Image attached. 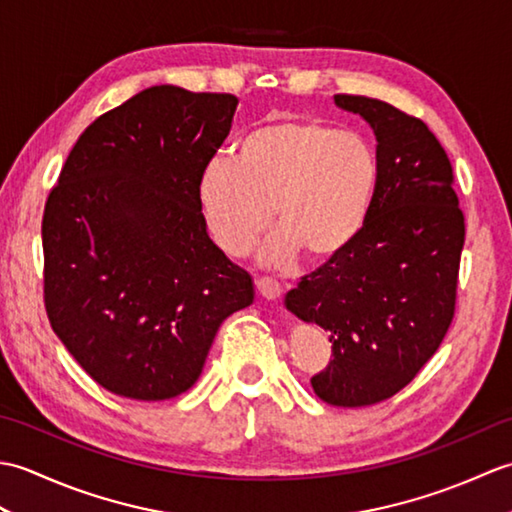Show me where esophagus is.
Returning <instances> with one entry per match:
<instances>
[{
    "label": "esophagus",
    "instance_id": "1",
    "mask_svg": "<svg viewBox=\"0 0 512 512\" xmlns=\"http://www.w3.org/2000/svg\"><path fill=\"white\" fill-rule=\"evenodd\" d=\"M255 284H257L259 295H262L266 301H277L281 297V286L270 277H257Z\"/></svg>",
    "mask_w": 512,
    "mask_h": 512
}]
</instances>
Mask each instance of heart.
<instances>
[{"mask_svg":"<svg viewBox=\"0 0 512 512\" xmlns=\"http://www.w3.org/2000/svg\"><path fill=\"white\" fill-rule=\"evenodd\" d=\"M378 162L356 132L310 116H277L237 140L233 160H213L198 178V202L213 242L228 257L259 253L286 270L301 253L332 262L363 233L376 195Z\"/></svg>","mask_w":512,"mask_h":512,"instance_id":"obj_1","label":"heart"}]
</instances>
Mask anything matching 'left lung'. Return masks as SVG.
Returning <instances> with one entry per match:
<instances>
[{
    "label": "left lung",
    "mask_w": 512,
    "mask_h": 512,
    "mask_svg": "<svg viewBox=\"0 0 512 512\" xmlns=\"http://www.w3.org/2000/svg\"><path fill=\"white\" fill-rule=\"evenodd\" d=\"M334 103L372 127L376 195L356 242L284 303L330 334L334 358L312 376L314 394L334 407H367L409 385L447 334L464 215L451 162L420 118L367 96L336 94Z\"/></svg>",
    "instance_id": "1"
}]
</instances>
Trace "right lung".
I'll return each mask as SVG.
<instances>
[{
	"mask_svg": "<svg viewBox=\"0 0 512 512\" xmlns=\"http://www.w3.org/2000/svg\"><path fill=\"white\" fill-rule=\"evenodd\" d=\"M233 94L154 85L76 140L43 211L54 334L116 396L167 400L200 378L253 279L206 233L198 178L224 143Z\"/></svg>",
	"mask_w": 512,
	"mask_h": 512,
	"instance_id": "1",
	"label": "right lung"
}]
</instances>
